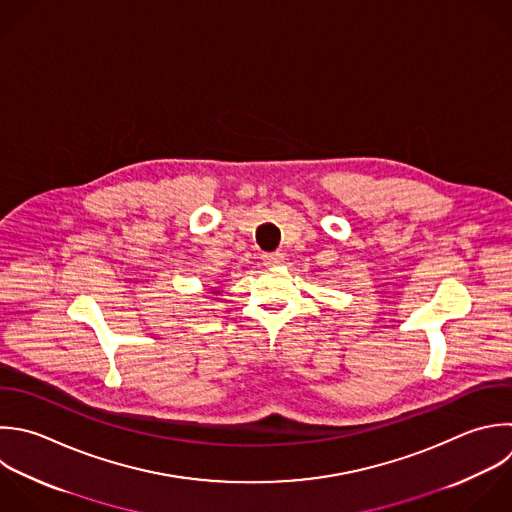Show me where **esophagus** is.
Returning a JSON list of instances; mask_svg holds the SVG:
<instances>
[{"mask_svg": "<svg viewBox=\"0 0 512 512\" xmlns=\"http://www.w3.org/2000/svg\"><path fill=\"white\" fill-rule=\"evenodd\" d=\"M284 262V254L282 252H272L264 256V266H280Z\"/></svg>", "mask_w": 512, "mask_h": 512, "instance_id": "obj_1", "label": "esophagus"}]
</instances>
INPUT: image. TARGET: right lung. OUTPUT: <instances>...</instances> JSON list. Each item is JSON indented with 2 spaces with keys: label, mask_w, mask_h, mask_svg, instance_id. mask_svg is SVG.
Returning a JSON list of instances; mask_svg holds the SVG:
<instances>
[{
  "label": "right lung",
  "mask_w": 512,
  "mask_h": 512,
  "mask_svg": "<svg viewBox=\"0 0 512 512\" xmlns=\"http://www.w3.org/2000/svg\"><path fill=\"white\" fill-rule=\"evenodd\" d=\"M210 294H214V296H218V294H220V288H210Z\"/></svg>",
  "instance_id": "1"
}]
</instances>
